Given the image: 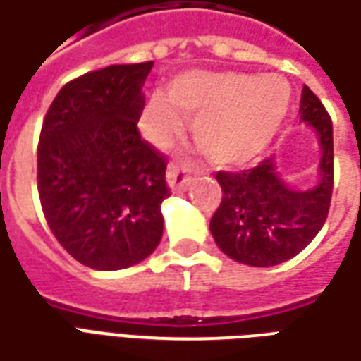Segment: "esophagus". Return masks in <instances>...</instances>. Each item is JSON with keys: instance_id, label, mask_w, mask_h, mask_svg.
<instances>
[{"instance_id": "obj_1", "label": "esophagus", "mask_w": 361, "mask_h": 361, "mask_svg": "<svg viewBox=\"0 0 361 361\" xmlns=\"http://www.w3.org/2000/svg\"><path fill=\"white\" fill-rule=\"evenodd\" d=\"M166 178H168V185L172 188V191H183V189H188L189 180H191V166L170 164Z\"/></svg>"}]
</instances>
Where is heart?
<instances>
[{
  "label": "heart",
  "instance_id": "obj_1",
  "mask_svg": "<svg viewBox=\"0 0 361 361\" xmlns=\"http://www.w3.org/2000/svg\"><path fill=\"white\" fill-rule=\"evenodd\" d=\"M291 90L279 75L240 72H188L146 103L140 128L156 146H168L193 119V138L216 166L238 168L254 162L286 119Z\"/></svg>",
  "mask_w": 361,
  "mask_h": 361
}]
</instances>
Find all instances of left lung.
Masks as SVG:
<instances>
[{
    "label": "left lung",
    "instance_id": "left-lung-1",
    "mask_svg": "<svg viewBox=\"0 0 361 361\" xmlns=\"http://www.w3.org/2000/svg\"><path fill=\"white\" fill-rule=\"evenodd\" d=\"M301 119L321 140L319 183L297 191L279 178L274 158L244 172H216L223 199L211 219L216 246L246 266L268 268L293 258L329 216L334 185V142L329 111L305 85Z\"/></svg>",
    "mask_w": 361,
    "mask_h": 361
}]
</instances>
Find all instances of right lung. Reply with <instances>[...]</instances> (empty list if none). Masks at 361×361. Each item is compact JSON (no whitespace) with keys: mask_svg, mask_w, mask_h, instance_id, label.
<instances>
[{"mask_svg":"<svg viewBox=\"0 0 361 361\" xmlns=\"http://www.w3.org/2000/svg\"><path fill=\"white\" fill-rule=\"evenodd\" d=\"M150 70L152 62L113 64L75 78L40 128L42 213L62 248L87 268L135 266L162 238L168 162L137 125Z\"/></svg>","mask_w":361,"mask_h":361,"instance_id":"add662e5","label":"right lung"}]
</instances>
